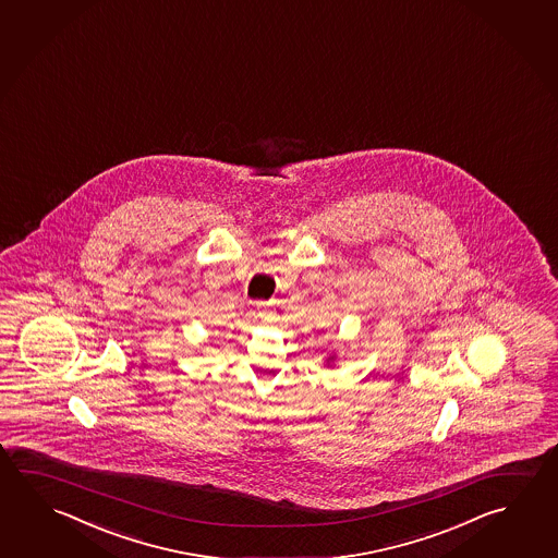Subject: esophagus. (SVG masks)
<instances>
[{
    "label": "esophagus",
    "mask_w": 558,
    "mask_h": 558,
    "mask_svg": "<svg viewBox=\"0 0 558 558\" xmlns=\"http://www.w3.org/2000/svg\"><path fill=\"white\" fill-rule=\"evenodd\" d=\"M256 310H258V317L260 319H270L272 317V303L270 302H256Z\"/></svg>",
    "instance_id": "esophagus-1"
}]
</instances>
